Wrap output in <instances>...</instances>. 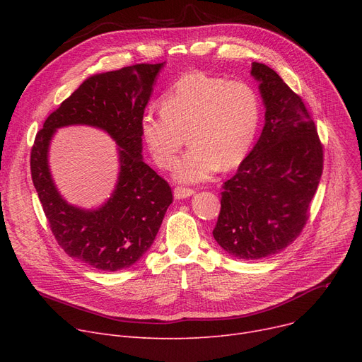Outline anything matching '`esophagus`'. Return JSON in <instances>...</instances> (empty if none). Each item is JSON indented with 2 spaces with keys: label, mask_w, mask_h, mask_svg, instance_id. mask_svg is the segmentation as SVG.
I'll return each mask as SVG.
<instances>
[{
  "label": "esophagus",
  "mask_w": 362,
  "mask_h": 362,
  "mask_svg": "<svg viewBox=\"0 0 362 362\" xmlns=\"http://www.w3.org/2000/svg\"><path fill=\"white\" fill-rule=\"evenodd\" d=\"M194 194H195V191L191 187H182V186L175 187V198L176 199H185V198L192 197Z\"/></svg>",
  "instance_id": "esophagus-1"
}]
</instances>
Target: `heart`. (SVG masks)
<instances>
[{
    "label": "heart",
    "mask_w": 362,
    "mask_h": 362,
    "mask_svg": "<svg viewBox=\"0 0 362 362\" xmlns=\"http://www.w3.org/2000/svg\"><path fill=\"white\" fill-rule=\"evenodd\" d=\"M259 119V100L251 85L191 71L163 93L161 111L144 114L141 135L163 168L175 164L187 135L191 146L176 164L175 177L198 183L210 179L220 165L230 168L246 157Z\"/></svg>",
    "instance_id": "obj_1"
}]
</instances>
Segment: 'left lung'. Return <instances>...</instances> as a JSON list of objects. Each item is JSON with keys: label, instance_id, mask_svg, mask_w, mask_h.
I'll list each match as a JSON object with an SVG mask.
<instances>
[{"label": "left lung", "instance_id": "obj_1", "mask_svg": "<svg viewBox=\"0 0 362 362\" xmlns=\"http://www.w3.org/2000/svg\"><path fill=\"white\" fill-rule=\"evenodd\" d=\"M265 123L236 175L223 185L213 236L238 259H259L291 245L308 220L322 173V145L310 112L280 76L252 63Z\"/></svg>", "mask_w": 362, "mask_h": 362}]
</instances>
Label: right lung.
I'll return each instance as SVG.
<instances>
[{
  "label": "right lung",
  "instance_id": "right-lung-1",
  "mask_svg": "<svg viewBox=\"0 0 362 362\" xmlns=\"http://www.w3.org/2000/svg\"><path fill=\"white\" fill-rule=\"evenodd\" d=\"M163 67L164 63L135 64L90 76L36 133L32 180L52 235L67 255L92 269L132 267L151 248L173 202L168 183L142 158L141 119ZM76 124L101 128L118 144L117 186L109 199L92 211L71 206L61 197L47 164L56 129Z\"/></svg>",
  "mask_w": 362,
  "mask_h": 362
}]
</instances>
